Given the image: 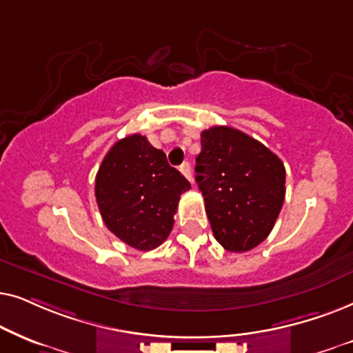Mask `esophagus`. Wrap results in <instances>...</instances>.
Masks as SVG:
<instances>
[{"instance_id":"obj_1","label":"esophagus","mask_w":353,"mask_h":353,"mask_svg":"<svg viewBox=\"0 0 353 353\" xmlns=\"http://www.w3.org/2000/svg\"><path fill=\"white\" fill-rule=\"evenodd\" d=\"M179 171L184 174V176L192 182V184H194V177H192V168H190L189 163H182L181 168H179Z\"/></svg>"}]
</instances>
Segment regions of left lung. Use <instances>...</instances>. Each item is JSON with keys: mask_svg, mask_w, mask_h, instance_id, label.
I'll use <instances>...</instances> for the list:
<instances>
[{"mask_svg": "<svg viewBox=\"0 0 353 353\" xmlns=\"http://www.w3.org/2000/svg\"><path fill=\"white\" fill-rule=\"evenodd\" d=\"M196 184L214 239L229 252H248L274 228L285 196V168L265 145L241 130L201 132Z\"/></svg>", "mask_w": 353, "mask_h": 353, "instance_id": "left-lung-1", "label": "left lung"}]
</instances>
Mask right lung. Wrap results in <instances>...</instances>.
I'll return each instance as SVG.
<instances>
[{
    "instance_id": "1",
    "label": "right lung",
    "mask_w": 353,
    "mask_h": 353,
    "mask_svg": "<svg viewBox=\"0 0 353 353\" xmlns=\"http://www.w3.org/2000/svg\"><path fill=\"white\" fill-rule=\"evenodd\" d=\"M190 189L163 150L140 134L117 140L97 172L95 196L106 228L137 250H153L174 225L181 195Z\"/></svg>"
}]
</instances>
